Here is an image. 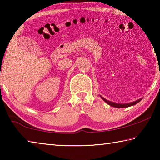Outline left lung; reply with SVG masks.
Returning a JSON list of instances; mask_svg holds the SVG:
<instances>
[{
	"label": "left lung",
	"mask_w": 160,
	"mask_h": 160,
	"mask_svg": "<svg viewBox=\"0 0 160 160\" xmlns=\"http://www.w3.org/2000/svg\"><path fill=\"white\" fill-rule=\"evenodd\" d=\"M101 97V98L104 100V101L107 103L108 104L110 105V106L112 107H116V108H126V107H131V106H133V105L136 104L138 103L140 101H141L142 100V98H140L139 99L136 100V101L135 102H130V103H127V104H118V103H114V102H112L109 101V100H107L106 99H104V97L100 96Z\"/></svg>",
	"instance_id": "1"
}]
</instances>
